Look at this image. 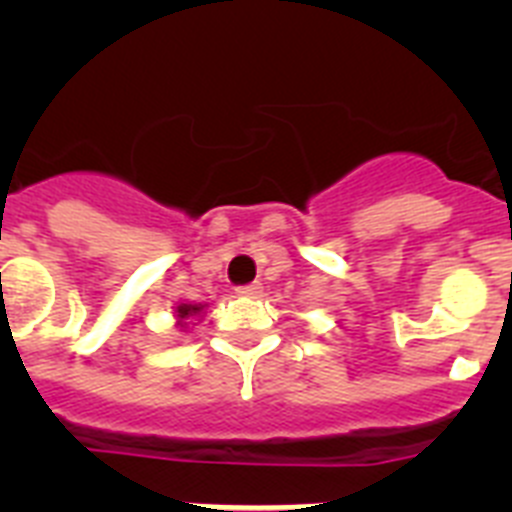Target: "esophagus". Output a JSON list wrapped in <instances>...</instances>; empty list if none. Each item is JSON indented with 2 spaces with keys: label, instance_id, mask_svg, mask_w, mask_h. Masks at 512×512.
Returning <instances> with one entry per match:
<instances>
[{
  "label": "esophagus",
  "instance_id": "34e87169",
  "mask_svg": "<svg viewBox=\"0 0 512 512\" xmlns=\"http://www.w3.org/2000/svg\"><path fill=\"white\" fill-rule=\"evenodd\" d=\"M238 297H259L261 295V284H246V287L235 289Z\"/></svg>",
  "mask_w": 512,
  "mask_h": 512
}]
</instances>
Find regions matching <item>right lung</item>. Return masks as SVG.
I'll return each mask as SVG.
<instances>
[{
	"instance_id": "right-lung-1",
	"label": "right lung",
	"mask_w": 512,
	"mask_h": 512,
	"mask_svg": "<svg viewBox=\"0 0 512 512\" xmlns=\"http://www.w3.org/2000/svg\"><path fill=\"white\" fill-rule=\"evenodd\" d=\"M202 310H205V305H200V302H182V305H176V325H179V328H187V320L194 318V315H200Z\"/></svg>"
}]
</instances>
